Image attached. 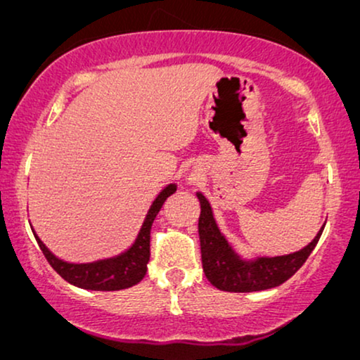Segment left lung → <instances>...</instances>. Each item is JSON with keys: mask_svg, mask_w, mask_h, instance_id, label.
Listing matches in <instances>:
<instances>
[{"mask_svg": "<svg viewBox=\"0 0 360 360\" xmlns=\"http://www.w3.org/2000/svg\"><path fill=\"white\" fill-rule=\"evenodd\" d=\"M200 201V219L198 234L201 245V264L206 278L223 292L248 293L260 292L278 287L292 277L297 270L304 264L308 255L316 248L321 238L323 228L318 231L314 239L297 252L285 255H257L252 259H244L228 238L221 233L216 223L213 208L203 193H196Z\"/></svg>", "mask_w": 360, "mask_h": 360, "instance_id": "8db88e82", "label": "left lung"}]
</instances>
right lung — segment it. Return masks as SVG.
Instances as JSON below:
<instances>
[{
    "label": "right lung",
    "instance_id": "add662e5",
    "mask_svg": "<svg viewBox=\"0 0 360 360\" xmlns=\"http://www.w3.org/2000/svg\"><path fill=\"white\" fill-rule=\"evenodd\" d=\"M176 191V184H169L160 190V193L152 201L149 211H147L144 223H142L139 233H137L134 243L126 249L124 252L115 255V257L100 259L95 262L75 264L58 259L53 255L47 245L42 243L41 238L32 229L42 254L46 255L47 262L52 269L60 275L68 283L75 285L78 288L95 290V292H116V290L129 288L132 285L139 283L146 277L147 262L150 257V228L155 216L159 214L162 205L170 195Z\"/></svg>",
    "mask_w": 360,
    "mask_h": 360
}]
</instances>
